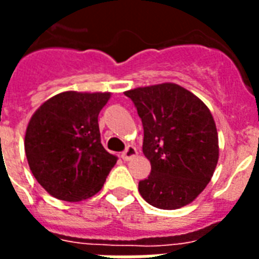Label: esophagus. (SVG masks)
Listing matches in <instances>:
<instances>
[{"instance_id": "34e87169", "label": "esophagus", "mask_w": 259, "mask_h": 259, "mask_svg": "<svg viewBox=\"0 0 259 259\" xmlns=\"http://www.w3.org/2000/svg\"><path fill=\"white\" fill-rule=\"evenodd\" d=\"M122 159L123 160H132V159H135L136 156H137V149L135 148V147H132V145H129L127 148L124 149L123 152H122Z\"/></svg>"}]
</instances>
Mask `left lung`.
Listing matches in <instances>:
<instances>
[{
  "mask_svg": "<svg viewBox=\"0 0 259 259\" xmlns=\"http://www.w3.org/2000/svg\"><path fill=\"white\" fill-rule=\"evenodd\" d=\"M144 127L143 152L151 162L139 192L151 206L176 210L192 203L210 183L220 147L211 112L198 96L171 82L124 92Z\"/></svg>",
  "mask_w": 259,
  "mask_h": 259,
  "instance_id": "1",
  "label": "left lung"
}]
</instances>
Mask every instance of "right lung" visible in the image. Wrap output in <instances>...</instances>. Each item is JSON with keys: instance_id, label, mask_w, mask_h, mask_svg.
Here are the masks:
<instances>
[{"instance_id": "right-lung-1", "label": "right lung", "mask_w": 259, "mask_h": 259, "mask_svg": "<svg viewBox=\"0 0 259 259\" xmlns=\"http://www.w3.org/2000/svg\"><path fill=\"white\" fill-rule=\"evenodd\" d=\"M110 92H61L32 114L24 149L32 176L53 198L81 202L99 192L118 158L100 141L99 114Z\"/></svg>"}]
</instances>
